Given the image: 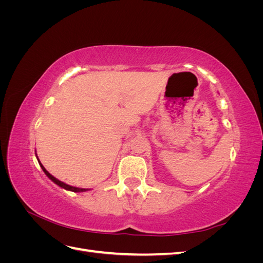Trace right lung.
Wrapping results in <instances>:
<instances>
[{
	"label": "right lung",
	"instance_id": "obj_1",
	"mask_svg": "<svg viewBox=\"0 0 263 263\" xmlns=\"http://www.w3.org/2000/svg\"><path fill=\"white\" fill-rule=\"evenodd\" d=\"M37 160H38V162H39V165L42 166V169H43V171L45 172V174L47 177H48L52 182H54L55 184L57 185H59L60 187H62V189H65V190H67V191H71V192H85V191H87L89 189H81V187H76V186H71V185H69V184H66V183H63V182H61V181H59L58 179H55L54 177H52L51 174L47 171L46 169H45V166L41 163V161H39V159H38V157H37Z\"/></svg>",
	"mask_w": 263,
	"mask_h": 263
}]
</instances>
